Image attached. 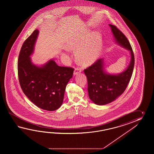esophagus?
<instances>
[{
	"label": "esophagus",
	"instance_id": "34e87169",
	"mask_svg": "<svg viewBox=\"0 0 154 154\" xmlns=\"http://www.w3.org/2000/svg\"><path fill=\"white\" fill-rule=\"evenodd\" d=\"M82 72V69L80 68H76L75 70H74V75H75L76 74H78L79 73Z\"/></svg>",
	"mask_w": 154,
	"mask_h": 154
}]
</instances>
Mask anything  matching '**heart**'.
<instances>
[{"label":"heart","instance_id":"1","mask_svg":"<svg viewBox=\"0 0 154 154\" xmlns=\"http://www.w3.org/2000/svg\"><path fill=\"white\" fill-rule=\"evenodd\" d=\"M67 48L75 51V57L82 64H90L97 59L102 49L101 37L98 33L91 35L88 31L70 40Z\"/></svg>","mask_w":154,"mask_h":154}]
</instances>
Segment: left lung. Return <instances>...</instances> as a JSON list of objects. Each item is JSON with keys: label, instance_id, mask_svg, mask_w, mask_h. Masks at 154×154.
I'll return each instance as SVG.
<instances>
[{"label": "left lung", "instance_id": "obj_1", "mask_svg": "<svg viewBox=\"0 0 154 154\" xmlns=\"http://www.w3.org/2000/svg\"><path fill=\"white\" fill-rule=\"evenodd\" d=\"M109 26L116 43L130 51L131 62L127 69L116 74L105 70L103 59H98L84 70L88 79L89 98L97 105L109 103L121 96L127 87L134 69V53L130 43L116 26L111 24Z\"/></svg>", "mask_w": 154, "mask_h": 154}]
</instances>
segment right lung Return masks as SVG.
<instances>
[{"mask_svg": "<svg viewBox=\"0 0 154 154\" xmlns=\"http://www.w3.org/2000/svg\"><path fill=\"white\" fill-rule=\"evenodd\" d=\"M39 31L35 29L25 40L20 50L18 76L24 94L38 107L55 111L62 105L66 86L72 78L74 69L59 66L53 59L41 66L32 63V54Z\"/></svg>", "mask_w": 154, "mask_h": 154, "instance_id": "add662e5", "label": "right lung"}]
</instances>
